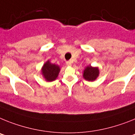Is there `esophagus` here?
I'll return each instance as SVG.
<instances>
[{"label": "esophagus", "instance_id": "obj_1", "mask_svg": "<svg viewBox=\"0 0 135 135\" xmlns=\"http://www.w3.org/2000/svg\"><path fill=\"white\" fill-rule=\"evenodd\" d=\"M66 63V65H67V66H71V64H72L71 61H67Z\"/></svg>", "mask_w": 135, "mask_h": 135}]
</instances>
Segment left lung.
I'll use <instances>...</instances> for the list:
<instances>
[{
  "mask_svg": "<svg viewBox=\"0 0 135 135\" xmlns=\"http://www.w3.org/2000/svg\"><path fill=\"white\" fill-rule=\"evenodd\" d=\"M99 74V71L97 67L88 66L84 71V79L88 81H94L97 79Z\"/></svg>",
  "mask_w": 135,
  "mask_h": 135,
  "instance_id": "8db88e82",
  "label": "left lung"
}]
</instances>
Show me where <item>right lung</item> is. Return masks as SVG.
I'll return each instance as SVG.
<instances>
[{
    "label": "right lung",
    "instance_id": "add662e5",
    "mask_svg": "<svg viewBox=\"0 0 135 135\" xmlns=\"http://www.w3.org/2000/svg\"><path fill=\"white\" fill-rule=\"evenodd\" d=\"M60 71V68L58 65L51 64L50 61H47L44 64L42 68V73L45 79L48 81H51L56 79Z\"/></svg>",
    "mask_w": 135,
    "mask_h": 135
}]
</instances>
